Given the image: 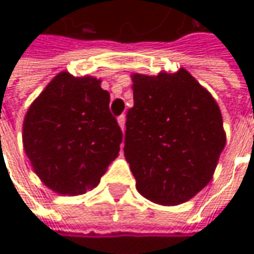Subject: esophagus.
Listing matches in <instances>:
<instances>
[{
    "instance_id": "34e87169",
    "label": "esophagus",
    "mask_w": 254,
    "mask_h": 254,
    "mask_svg": "<svg viewBox=\"0 0 254 254\" xmlns=\"http://www.w3.org/2000/svg\"><path fill=\"white\" fill-rule=\"evenodd\" d=\"M118 122H119V125L122 127V130H125V122H127V116L125 115H121L119 118H118Z\"/></svg>"
}]
</instances>
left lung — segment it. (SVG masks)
<instances>
[{
    "instance_id": "obj_1",
    "label": "left lung",
    "mask_w": 254,
    "mask_h": 254,
    "mask_svg": "<svg viewBox=\"0 0 254 254\" xmlns=\"http://www.w3.org/2000/svg\"><path fill=\"white\" fill-rule=\"evenodd\" d=\"M132 82L124 151L136 190L165 206L188 201L210 182L225 147L221 110L185 69Z\"/></svg>"
}]
</instances>
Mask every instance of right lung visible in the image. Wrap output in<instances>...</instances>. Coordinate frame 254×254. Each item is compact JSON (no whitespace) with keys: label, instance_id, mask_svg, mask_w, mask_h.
Segmentation results:
<instances>
[{"label":"right lung","instance_id":"1","mask_svg":"<svg viewBox=\"0 0 254 254\" xmlns=\"http://www.w3.org/2000/svg\"><path fill=\"white\" fill-rule=\"evenodd\" d=\"M100 82L63 72L26 113V156L35 174L59 194L75 195L95 187L119 154L124 133Z\"/></svg>","mask_w":254,"mask_h":254}]
</instances>
